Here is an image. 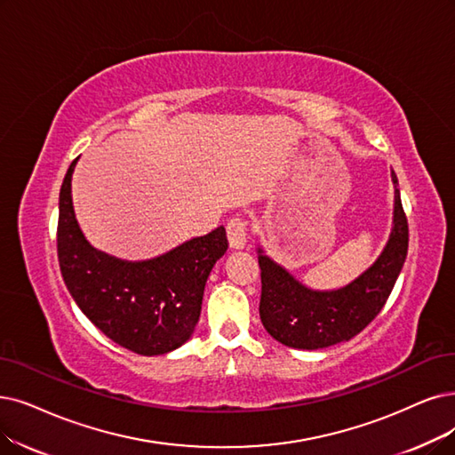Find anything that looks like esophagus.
I'll return each mask as SVG.
<instances>
[{"instance_id": "1", "label": "esophagus", "mask_w": 455, "mask_h": 455, "mask_svg": "<svg viewBox=\"0 0 455 455\" xmlns=\"http://www.w3.org/2000/svg\"><path fill=\"white\" fill-rule=\"evenodd\" d=\"M228 231V241L233 250H243L246 244V235H248V222L241 216H233L226 226Z\"/></svg>"}]
</instances>
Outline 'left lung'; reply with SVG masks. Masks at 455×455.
Listing matches in <instances>:
<instances>
[{
	"label": "left lung",
	"mask_w": 455,
	"mask_h": 455,
	"mask_svg": "<svg viewBox=\"0 0 455 455\" xmlns=\"http://www.w3.org/2000/svg\"><path fill=\"white\" fill-rule=\"evenodd\" d=\"M394 183V226L377 261L341 289L314 291L265 256L258 248L261 268L259 317L265 331L293 349H323L362 332L387 304L402 272L409 248V224Z\"/></svg>",
	"instance_id": "8db88e82"
}]
</instances>
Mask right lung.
Listing matches in <instances>:
<instances>
[{
  "label": "right lung",
  "mask_w": 455,
  "mask_h": 455,
  "mask_svg": "<svg viewBox=\"0 0 455 455\" xmlns=\"http://www.w3.org/2000/svg\"><path fill=\"white\" fill-rule=\"evenodd\" d=\"M76 160L60 192L58 258L68 293L85 317L124 349L155 356L180 347L202 314L211 270L228 250L226 229L216 228L148 261L108 256L85 241L72 209Z\"/></svg>",
  "instance_id": "right-lung-1"
}]
</instances>
